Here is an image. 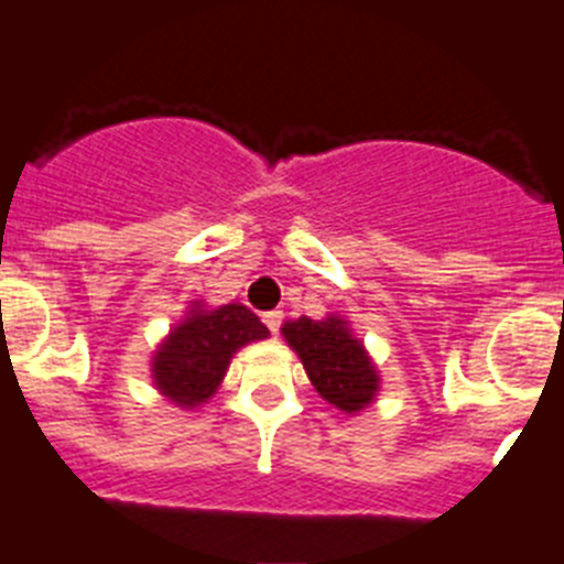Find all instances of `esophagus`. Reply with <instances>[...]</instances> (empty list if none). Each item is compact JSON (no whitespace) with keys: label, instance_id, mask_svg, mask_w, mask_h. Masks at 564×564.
Returning a JSON list of instances; mask_svg holds the SVG:
<instances>
[{"label":"esophagus","instance_id":"34e87169","mask_svg":"<svg viewBox=\"0 0 564 564\" xmlns=\"http://www.w3.org/2000/svg\"><path fill=\"white\" fill-rule=\"evenodd\" d=\"M263 323H267V329L272 332V335H278V332H281V323H283V312H267V315H263Z\"/></svg>","mask_w":564,"mask_h":564}]
</instances>
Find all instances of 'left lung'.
<instances>
[{"mask_svg": "<svg viewBox=\"0 0 564 564\" xmlns=\"http://www.w3.org/2000/svg\"><path fill=\"white\" fill-rule=\"evenodd\" d=\"M283 337L301 357L303 369L323 400H329L346 414H355L377 394V371L366 355L364 343L351 337L340 317L326 321L283 323Z\"/></svg>", "mask_w": 564, "mask_h": 564, "instance_id": "1", "label": "left lung"}]
</instances>
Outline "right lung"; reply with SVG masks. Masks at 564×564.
Listing matches in <instances>:
<instances>
[{
	"label": "right lung",
	"instance_id": "right-lung-1",
	"mask_svg": "<svg viewBox=\"0 0 564 564\" xmlns=\"http://www.w3.org/2000/svg\"><path fill=\"white\" fill-rule=\"evenodd\" d=\"M267 335V326L247 306H195L193 315L178 323L161 343L153 360L155 386L173 403L193 409L213 398L235 351Z\"/></svg>",
	"mask_w": 564,
	"mask_h": 564
}]
</instances>
